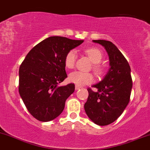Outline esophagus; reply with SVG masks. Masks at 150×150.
I'll return each mask as SVG.
<instances>
[{
    "instance_id": "obj_1",
    "label": "esophagus",
    "mask_w": 150,
    "mask_h": 150,
    "mask_svg": "<svg viewBox=\"0 0 150 150\" xmlns=\"http://www.w3.org/2000/svg\"><path fill=\"white\" fill-rule=\"evenodd\" d=\"M81 88H82L81 87L78 86V85H75V90H80V89H81Z\"/></svg>"
}]
</instances>
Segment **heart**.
Wrapping results in <instances>:
<instances>
[{
	"label": "heart",
	"instance_id": "b5f03b06",
	"mask_svg": "<svg viewBox=\"0 0 150 150\" xmlns=\"http://www.w3.org/2000/svg\"><path fill=\"white\" fill-rule=\"evenodd\" d=\"M85 53L88 55L90 60L93 62V70L97 74H101L103 72V68L98 63L101 62L103 59V54L100 50L90 47L85 50ZM77 58V52L75 50H71L66 54L65 57V65L67 68H72L75 66ZM94 78L93 75L89 72L80 71L72 72L69 75V80L71 83L75 84L78 86H83L87 84L91 83Z\"/></svg>",
	"mask_w": 150,
	"mask_h": 150
}]
</instances>
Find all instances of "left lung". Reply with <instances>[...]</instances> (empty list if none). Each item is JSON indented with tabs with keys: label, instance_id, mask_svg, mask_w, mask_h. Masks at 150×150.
I'll return each mask as SVG.
<instances>
[{
	"label": "left lung",
	"instance_id": "8db88e82",
	"mask_svg": "<svg viewBox=\"0 0 150 150\" xmlns=\"http://www.w3.org/2000/svg\"><path fill=\"white\" fill-rule=\"evenodd\" d=\"M105 47L109 56L110 68L100 83L93 85L98 91L88 89L89 95L84 108L88 117L100 126L115 122L129 102L132 82L131 69L125 57L110 41L94 40Z\"/></svg>",
	"mask_w": 150,
	"mask_h": 150
}]
</instances>
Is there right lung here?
Returning a JSON list of instances; mask_svg holds the SVG:
<instances>
[{
    "instance_id": "obj_1",
    "label": "right lung",
    "mask_w": 150,
    "mask_h": 150,
    "mask_svg": "<svg viewBox=\"0 0 150 150\" xmlns=\"http://www.w3.org/2000/svg\"><path fill=\"white\" fill-rule=\"evenodd\" d=\"M83 42L49 37L33 47L20 66V95L38 120L51 121L63 111L65 101L75 91L74 84L58 86L67 77L65 55Z\"/></svg>"
}]
</instances>
